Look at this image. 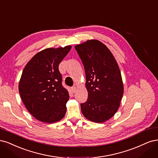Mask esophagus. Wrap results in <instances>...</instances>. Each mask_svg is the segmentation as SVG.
I'll list each match as a JSON object with an SVG mask.
<instances>
[{"label":"esophagus","instance_id":"obj_1","mask_svg":"<svg viewBox=\"0 0 158 158\" xmlns=\"http://www.w3.org/2000/svg\"><path fill=\"white\" fill-rule=\"evenodd\" d=\"M76 90H77V87H76L75 86H73V87H72V91H73V93H75V91H76Z\"/></svg>","mask_w":158,"mask_h":158}]
</instances>
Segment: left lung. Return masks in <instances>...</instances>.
<instances>
[{"label": "left lung", "mask_w": 158, "mask_h": 158, "mask_svg": "<svg viewBox=\"0 0 158 158\" xmlns=\"http://www.w3.org/2000/svg\"><path fill=\"white\" fill-rule=\"evenodd\" d=\"M83 64L88 98L81 104L85 118L104 123L118 110L123 94L119 66L112 53L98 40L91 39L75 46Z\"/></svg>", "instance_id": "obj_1"}]
</instances>
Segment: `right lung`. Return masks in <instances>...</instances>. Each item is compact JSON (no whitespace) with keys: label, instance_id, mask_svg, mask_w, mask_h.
Segmentation results:
<instances>
[{"label":"right lung","instance_id":"1","mask_svg":"<svg viewBox=\"0 0 158 158\" xmlns=\"http://www.w3.org/2000/svg\"><path fill=\"white\" fill-rule=\"evenodd\" d=\"M72 46L44 49L25 66L19 82L23 102L34 118L52 123L62 119L66 112L69 94L62 85L58 66Z\"/></svg>","mask_w":158,"mask_h":158}]
</instances>
